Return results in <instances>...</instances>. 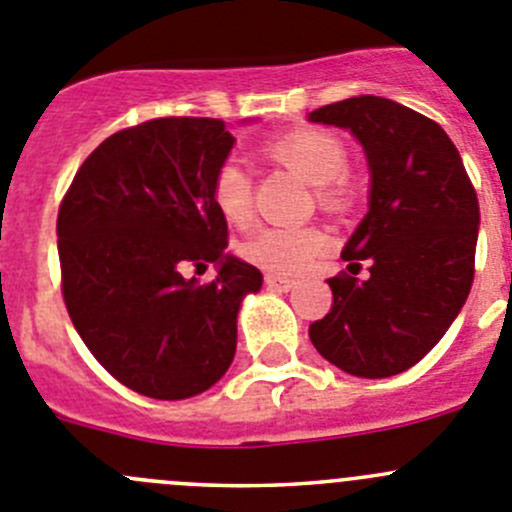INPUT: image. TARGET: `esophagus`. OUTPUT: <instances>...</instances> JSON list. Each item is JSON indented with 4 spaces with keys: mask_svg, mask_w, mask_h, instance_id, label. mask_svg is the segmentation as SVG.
<instances>
[{
    "mask_svg": "<svg viewBox=\"0 0 512 512\" xmlns=\"http://www.w3.org/2000/svg\"><path fill=\"white\" fill-rule=\"evenodd\" d=\"M265 285L270 290H290L295 283L290 278H283V275H272L270 272V275H265Z\"/></svg>",
    "mask_w": 512,
    "mask_h": 512,
    "instance_id": "34e87169",
    "label": "esophagus"
}]
</instances>
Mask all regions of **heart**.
<instances>
[{
    "label": "heart",
    "instance_id": "b5f03b06",
    "mask_svg": "<svg viewBox=\"0 0 512 512\" xmlns=\"http://www.w3.org/2000/svg\"><path fill=\"white\" fill-rule=\"evenodd\" d=\"M275 161L315 184V202L326 212L351 207L353 189L348 181V148L326 128H293L265 143ZM212 202L234 227H245L252 217V181L237 161H224L212 176ZM326 247L318 227H265L240 245V255L272 275H298Z\"/></svg>",
    "mask_w": 512,
    "mask_h": 512
}]
</instances>
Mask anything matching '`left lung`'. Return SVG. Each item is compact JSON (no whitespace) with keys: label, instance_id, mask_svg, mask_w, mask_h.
<instances>
[{"label":"left lung","instance_id":"obj_1","mask_svg":"<svg viewBox=\"0 0 512 512\" xmlns=\"http://www.w3.org/2000/svg\"><path fill=\"white\" fill-rule=\"evenodd\" d=\"M310 121L348 128L371 169L369 214L341 257L369 278L328 280L333 305L308 336L326 361L364 379L419 364L470 295L480 204L439 123L379 95L338 100ZM353 272V270H351Z\"/></svg>","mask_w":512,"mask_h":512}]
</instances>
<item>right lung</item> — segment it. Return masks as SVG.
Segmentation results:
<instances>
[{
    "instance_id": "obj_1",
    "label": "right lung",
    "mask_w": 512,
    "mask_h": 512,
    "mask_svg": "<svg viewBox=\"0 0 512 512\" xmlns=\"http://www.w3.org/2000/svg\"><path fill=\"white\" fill-rule=\"evenodd\" d=\"M232 133L219 118L171 116L123 128L83 161L57 212L62 300L108 374L151 399L217 384L237 348V310L262 272L224 255L212 176ZM220 265L212 284L184 266Z\"/></svg>"
}]
</instances>
